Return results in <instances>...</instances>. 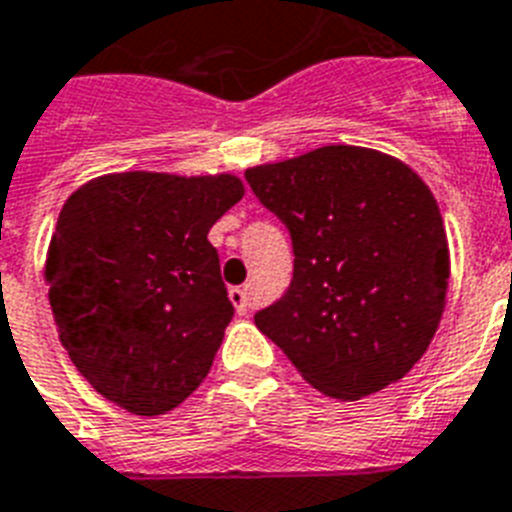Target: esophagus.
<instances>
[{
  "instance_id": "esophagus-1",
  "label": "esophagus",
  "mask_w": 512,
  "mask_h": 512,
  "mask_svg": "<svg viewBox=\"0 0 512 512\" xmlns=\"http://www.w3.org/2000/svg\"><path fill=\"white\" fill-rule=\"evenodd\" d=\"M230 301H232V306H235V311H238L240 316L246 314L248 306H251V301H248L246 287H230Z\"/></svg>"
}]
</instances>
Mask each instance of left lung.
<instances>
[{"label":"left lung","mask_w":512,"mask_h":512,"mask_svg":"<svg viewBox=\"0 0 512 512\" xmlns=\"http://www.w3.org/2000/svg\"><path fill=\"white\" fill-rule=\"evenodd\" d=\"M246 180L293 240V280L253 316L311 387L361 400L403 379L445 311L450 251L429 185L395 156L322 146Z\"/></svg>","instance_id":"left-lung-1"}]
</instances>
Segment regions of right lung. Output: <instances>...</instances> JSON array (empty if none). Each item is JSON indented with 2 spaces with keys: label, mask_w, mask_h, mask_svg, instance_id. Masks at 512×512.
<instances>
[{
  "label": "right lung",
  "mask_w": 512,
  "mask_h": 512,
  "mask_svg": "<svg viewBox=\"0 0 512 512\" xmlns=\"http://www.w3.org/2000/svg\"><path fill=\"white\" fill-rule=\"evenodd\" d=\"M235 175L117 172L59 211L44 277L59 340L99 395L162 416L204 382L235 308L206 235Z\"/></svg>",
  "instance_id": "1"
}]
</instances>
